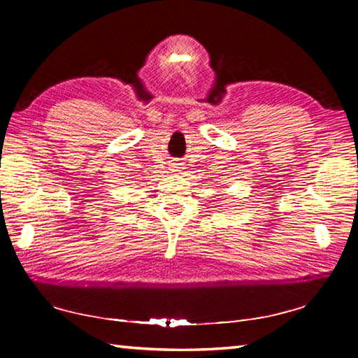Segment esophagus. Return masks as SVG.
<instances>
[{"label":"esophagus","instance_id":"obj_1","mask_svg":"<svg viewBox=\"0 0 358 358\" xmlns=\"http://www.w3.org/2000/svg\"><path fill=\"white\" fill-rule=\"evenodd\" d=\"M180 169H181L180 164H173V171H175V172H180Z\"/></svg>","mask_w":358,"mask_h":358}]
</instances>
